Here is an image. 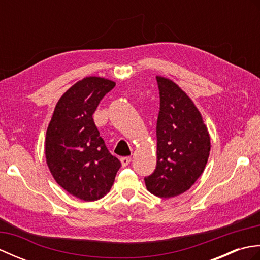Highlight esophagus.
Here are the masks:
<instances>
[{"mask_svg":"<svg viewBox=\"0 0 260 260\" xmlns=\"http://www.w3.org/2000/svg\"><path fill=\"white\" fill-rule=\"evenodd\" d=\"M131 161H132V158L129 156H124V157L120 158V162H121V165H123V167H127V165L131 163Z\"/></svg>","mask_w":260,"mask_h":260,"instance_id":"34e87169","label":"esophagus"}]
</instances>
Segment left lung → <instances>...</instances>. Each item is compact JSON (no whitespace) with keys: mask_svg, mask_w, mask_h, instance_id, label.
I'll return each mask as SVG.
<instances>
[{"mask_svg":"<svg viewBox=\"0 0 260 260\" xmlns=\"http://www.w3.org/2000/svg\"><path fill=\"white\" fill-rule=\"evenodd\" d=\"M156 80L157 161L144 181L152 194L169 199L194 184L206 168L211 145L207 126L191 98L172 80L161 76Z\"/></svg>","mask_w":260,"mask_h":260,"instance_id":"8db88e82","label":"left lung"}]
</instances>
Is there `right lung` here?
I'll return each instance as SVG.
<instances>
[{"label": "right lung", "mask_w": 260, "mask_h": 260, "mask_svg": "<svg viewBox=\"0 0 260 260\" xmlns=\"http://www.w3.org/2000/svg\"><path fill=\"white\" fill-rule=\"evenodd\" d=\"M115 85L101 77L76 82L59 99L47 129L46 158L53 179L84 201L106 196L121 165L107 150L92 118Z\"/></svg>", "instance_id": "obj_1"}]
</instances>
